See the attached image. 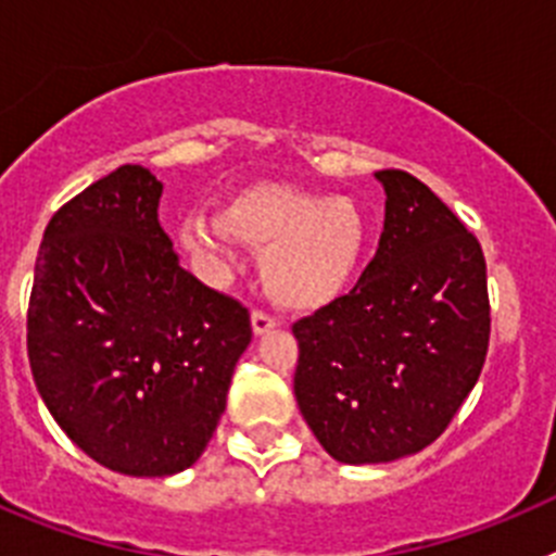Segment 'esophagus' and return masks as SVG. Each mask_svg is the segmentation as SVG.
<instances>
[{
    "mask_svg": "<svg viewBox=\"0 0 556 556\" xmlns=\"http://www.w3.org/2000/svg\"><path fill=\"white\" fill-rule=\"evenodd\" d=\"M250 323H253V333H255V337H264V333H269L275 328V320H273V317H269V314H264V312H253Z\"/></svg>",
    "mask_w": 556,
    "mask_h": 556,
    "instance_id": "34e87169",
    "label": "esophagus"
}]
</instances>
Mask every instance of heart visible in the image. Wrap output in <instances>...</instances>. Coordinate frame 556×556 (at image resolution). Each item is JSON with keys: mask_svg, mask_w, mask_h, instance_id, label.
Masks as SVG:
<instances>
[{"mask_svg": "<svg viewBox=\"0 0 556 556\" xmlns=\"http://www.w3.org/2000/svg\"><path fill=\"white\" fill-rule=\"evenodd\" d=\"M262 250V281L275 303L323 308L353 283L365 255L367 223L351 198H323L287 184H253L219 205L217 217H189L178 242L217 262L228 242Z\"/></svg>", "mask_w": 556, "mask_h": 556, "instance_id": "heart-1", "label": "heart"}]
</instances>
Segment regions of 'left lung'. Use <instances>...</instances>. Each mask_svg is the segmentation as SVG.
Instances as JSON below:
<instances>
[{"label":"left lung","instance_id":"1","mask_svg":"<svg viewBox=\"0 0 556 556\" xmlns=\"http://www.w3.org/2000/svg\"><path fill=\"white\" fill-rule=\"evenodd\" d=\"M376 178L387 203L372 262L351 292L292 326L301 415L345 465L434 443L479 381L490 342L476 236L409 172Z\"/></svg>","mask_w":556,"mask_h":556}]
</instances>
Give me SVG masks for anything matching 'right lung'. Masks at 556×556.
Here are the masks:
<instances>
[{
    "instance_id": "obj_1",
    "label": "right lung",
    "mask_w": 556,
    "mask_h": 556,
    "mask_svg": "<svg viewBox=\"0 0 556 556\" xmlns=\"http://www.w3.org/2000/svg\"><path fill=\"white\" fill-rule=\"evenodd\" d=\"M161 180L125 164L43 230L27 353L49 415L125 476L191 468L217 431L248 308L178 264L159 223Z\"/></svg>"
}]
</instances>
